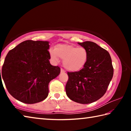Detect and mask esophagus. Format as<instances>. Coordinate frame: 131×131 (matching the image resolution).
Listing matches in <instances>:
<instances>
[{
	"mask_svg": "<svg viewBox=\"0 0 131 131\" xmlns=\"http://www.w3.org/2000/svg\"><path fill=\"white\" fill-rule=\"evenodd\" d=\"M61 73H65V70L61 68Z\"/></svg>",
	"mask_w": 131,
	"mask_h": 131,
	"instance_id": "obj_1",
	"label": "esophagus"
}]
</instances>
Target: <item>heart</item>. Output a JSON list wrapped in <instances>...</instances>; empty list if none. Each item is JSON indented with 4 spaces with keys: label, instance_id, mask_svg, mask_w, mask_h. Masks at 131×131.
Instances as JSON below:
<instances>
[{
    "label": "heart",
    "instance_id": "1",
    "mask_svg": "<svg viewBox=\"0 0 131 131\" xmlns=\"http://www.w3.org/2000/svg\"><path fill=\"white\" fill-rule=\"evenodd\" d=\"M51 58L57 62L58 57L63 60V65L68 70L77 72L86 65L88 58L87 50L84 47H77L72 44H59L54 50H50Z\"/></svg>",
    "mask_w": 131,
    "mask_h": 131
}]
</instances>
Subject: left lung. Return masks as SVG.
<instances>
[{
  "label": "left lung",
  "mask_w": 131,
  "mask_h": 131,
  "mask_svg": "<svg viewBox=\"0 0 131 131\" xmlns=\"http://www.w3.org/2000/svg\"><path fill=\"white\" fill-rule=\"evenodd\" d=\"M87 50L86 65L78 72H68L66 93L71 100L88 104L102 97L113 76L110 55L106 50L92 41L78 43Z\"/></svg>",
  "instance_id": "obj_1"
}]
</instances>
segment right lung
Wrapping results in <instances>:
<instances>
[{"label": "right lung", "instance_id": "1", "mask_svg": "<svg viewBox=\"0 0 131 131\" xmlns=\"http://www.w3.org/2000/svg\"><path fill=\"white\" fill-rule=\"evenodd\" d=\"M49 47L48 41L28 40L6 55L2 78L8 92L18 101L34 104L47 97L48 84L61 72L58 66L50 63ZM2 78L1 75V81Z\"/></svg>", "mask_w": 131, "mask_h": 131}]
</instances>
